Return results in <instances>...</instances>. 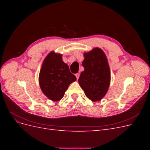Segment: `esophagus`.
Listing matches in <instances>:
<instances>
[{
  "mask_svg": "<svg viewBox=\"0 0 150 150\" xmlns=\"http://www.w3.org/2000/svg\"><path fill=\"white\" fill-rule=\"evenodd\" d=\"M76 78H77V79H79V73H77V74H76Z\"/></svg>",
  "mask_w": 150,
  "mask_h": 150,
  "instance_id": "obj_1",
  "label": "esophagus"
}]
</instances>
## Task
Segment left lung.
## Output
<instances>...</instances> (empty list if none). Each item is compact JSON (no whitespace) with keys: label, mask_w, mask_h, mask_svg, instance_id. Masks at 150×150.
I'll list each match as a JSON object with an SVG mask.
<instances>
[{"label":"left lung","mask_w":150,"mask_h":150,"mask_svg":"<svg viewBox=\"0 0 150 150\" xmlns=\"http://www.w3.org/2000/svg\"><path fill=\"white\" fill-rule=\"evenodd\" d=\"M84 71L78 82L86 96L94 102L99 101L107 93L110 85L111 72L105 53L99 47L84 53Z\"/></svg>","instance_id":"8db88e82"}]
</instances>
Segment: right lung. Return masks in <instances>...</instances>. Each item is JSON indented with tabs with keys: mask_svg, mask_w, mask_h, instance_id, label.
I'll return each mask as SVG.
<instances>
[{
	"mask_svg": "<svg viewBox=\"0 0 150 150\" xmlns=\"http://www.w3.org/2000/svg\"><path fill=\"white\" fill-rule=\"evenodd\" d=\"M62 54L54 51L49 52L42 64L39 72V83L42 93L52 101H59L64 96L66 91L76 76L63 62Z\"/></svg>",
	"mask_w": 150,
	"mask_h": 150,
	"instance_id": "right-lung-1",
	"label": "right lung"
}]
</instances>
